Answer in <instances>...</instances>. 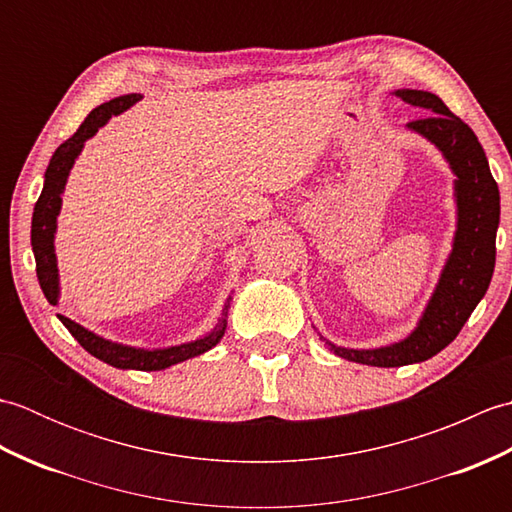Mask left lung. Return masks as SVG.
<instances>
[{"label": "left lung", "instance_id": "obj_1", "mask_svg": "<svg viewBox=\"0 0 512 512\" xmlns=\"http://www.w3.org/2000/svg\"><path fill=\"white\" fill-rule=\"evenodd\" d=\"M394 94L405 103L429 112L424 118L407 123V127L436 145L455 173L453 189L458 204V226L438 286L416 330L407 339L376 350H350L321 336L336 356L372 367L422 363L442 352L460 334L462 325L469 321L471 312L491 284L499 226V189L473 129L455 116L436 94L424 90H396Z\"/></svg>", "mask_w": 512, "mask_h": 512}]
</instances>
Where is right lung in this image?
Segmentation results:
<instances>
[{
	"label": "right lung",
	"mask_w": 512,
	"mask_h": 512,
	"mask_svg": "<svg viewBox=\"0 0 512 512\" xmlns=\"http://www.w3.org/2000/svg\"><path fill=\"white\" fill-rule=\"evenodd\" d=\"M143 96L140 94H125L118 96V99L107 101L96 107L88 114V118L76 129L74 136L65 140L63 145L57 147L50 165L46 169V178H43V189L39 200L35 204V213H32V228H30V244L32 253H35L37 262V279L43 290V295L57 306L59 303V268H57V255H54V233H57V217L61 211V193L65 189V182H68L70 169L74 160L79 158L85 140L92 138L99 129L110 121L112 116L129 110L134 103H138ZM228 308H231V297L226 299L222 308V317L217 319L215 328L202 336L198 341L182 343V345H171V347H160V350H145V347H132L123 343H114L110 339H103V336L94 334L92 330L83 328V325L74 323L72 319L57 314L59 321L70 330L76 341L81 343L83 350H88L92 356L99 358V361L118 367V369H140V372H158V369H167L176 363L189 361L193 356H200L209 352L211 347L220 343V339L226 332V321H228Z\"/></svg>",
	"instance_id": "obj_1"
}]
</instances>
